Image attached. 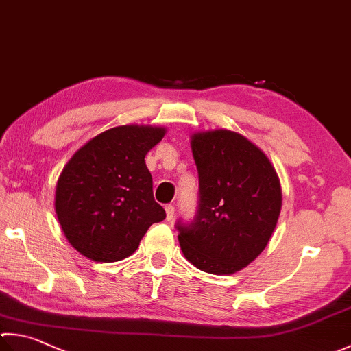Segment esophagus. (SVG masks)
Instances as JSON below:
<instances>
[{
    "instance_id": "obj_1",
    "label": "esophagus",
    "mask_w": 351,
    "mask_h": 351,
    "mask_svg": "<svg viewBox=\"0 0 351 351\" xmlns=\"http://www.w3.org/2000/svg\"><path fill=\"white\" fill-rule=\"evenodd\" d=\"M165 210H167V220H168V221L173 220V218H174V213H176L174 204H167V206H165Z\"/></svg>"
}]
</instances>
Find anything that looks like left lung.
<instances>
[{"mask_svg": "<svg viewBox=\"0 0 351 351\" xmlns=\"http://www.w3.org/2000/svg\"><path fill=\"white\" fill-rule=\"evenodd\" d=\"M198 171L194 220H177L186 260L203 272L235 274L267 246L281 210V186L269 158L228 130L191 141Z\"/></svg>", "mask_w": 351, "mask_h": 351, "instance_id": "1", "label": "left lung"}]
</instances>
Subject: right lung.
<instances>
[{
    "label": "right lung",
    "instance_id": "add662e5",
    "mask_svg": "<svg viewBox=\"0 0 351 351\" xmlns=\"http://www.w3.org/2000/svg\"><path fill=\"white\" fill-rule=\"evenodd\" d=\"M165 128L123 125L77 149L59 176L56 214L69 243L90 260L113 263L134 254L167 213L154 200L145 156Z\"/></svg>",
    "mask_w": 351,
    "mask_h": 351
}]
</instances>
